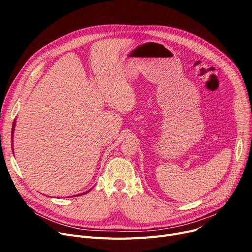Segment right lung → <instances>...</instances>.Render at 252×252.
Segmentation results:
<instances>
[{
  "label": "right lung",
  "instance_id": "add662e5",
  "mask_svg": "<svg viewBox=\"0 0 252 252\" xmlns=\"http://www.w3.org/2000/svg\"><path fill=\"white\" fill-rule=\"evenodd\" d=\"M14 127H15V122L13 123V126H12V135H11V139H12V142H13V133H14ZM90 191V190H89ZM88 191V192H89ZM88 192H86V193H88ZM85 194V193H84Z\"/></svg>",
  "mask_w": 252,
  "mask_h": 252
}]
</instances>
